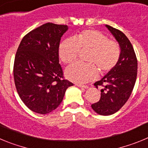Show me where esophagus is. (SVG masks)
<instances>
[{
	"instance_id": "34e87169",
	"label": "esophagus",
	"mask_w": 148,
	"mask_h": 148,
	"mask_svg": "<svg viewBox=\"0 0 148 148\" xmlns=\"http://www.w3.org/2000/svg\"><path fill=\"white\" fill-rule=\"evenodd\" d=\"M75 85L78 86V87H82V88H85V89L88 88V86L87 85H82V84H75Z\"/></svg>"
}]
</instances>
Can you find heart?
<instances>
[{
	"instance_id": "1",
	"label": "heart",
	"mask_w": 148,
	"mask_h": 148,
	"mask_svg": "<svg viewBox=\"0 0 148 148\" xmlns=\"http://www.w3.org/2000/svg\"><path fill=\"white\" fill-rule=\"evenodd\" d=\"M81 50H90L87 62L73 63L66 67L65 74L70 80L76 83H86L93 80L97 75V67L101 73H107L116 66L120 58L119 44L98 30L87 29L78 33L76 38H69L59 47V56L65 64L78 58Z\"/></svg>"
}]
</instances>
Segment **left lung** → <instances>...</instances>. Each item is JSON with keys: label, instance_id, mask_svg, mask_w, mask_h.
Listing matches in <instances>:
<instances>
[{"label": "left lung", "instance_id": "1", "mask_svg": "<svg viewBox=\"0 0 148 148\" xmlns=\"http://www.w3.org/2000/svg\"><path fill=\"white\" fill-rule=\"evenodd\" d=\"M119 44L120 58L116 66L104 78L95 82L101 87L100 100L91 105L99 115L109 116L119 110L127 102L135 85L137 76V58L133 46L121 31L106 25Z\"/></svg>", "mask_w": 148, "mask_h": 148}]
</instances>
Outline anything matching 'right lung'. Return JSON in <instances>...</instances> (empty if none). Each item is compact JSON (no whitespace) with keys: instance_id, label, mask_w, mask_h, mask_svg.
<instances>
[{"instance_id":"obj_1","label":"right lung","mask_w":148,"mask_h":148,"mask_svg":"<svg viewBox=\"0 0 148 148\" xmlns=\"http://www.w3.org/2000/svg\"><path fill=\"white\" fill-rule=\"evenodd\" d=\"M66 25L44 23L23 38L15 55L13 75L17 92L35 113L47 114L58 108L73 84L64 78L59 64L60 40Z\"/></svg>"}]
</instances>
